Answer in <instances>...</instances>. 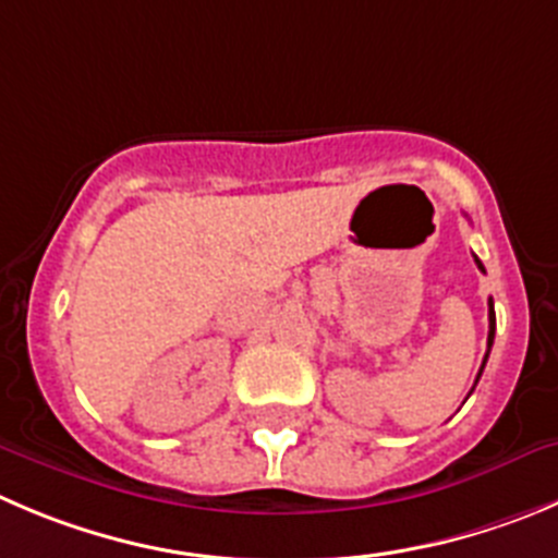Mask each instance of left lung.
<instances>
[{"label":"left lung","instance_id":"obj_1","mask_svg":"<svg viewBox=\"0 0 558 558\" xmlns=\"http://www.w3.org/2000/svg\"><path fill=\"white\" fill-rule=\"evenodd\" d=\"M474 259H476V265H480V270H485V265L480 263V257H474ZM487 306H490V310H487V320H490V331H487V353H485V362H487V355H490L493 333H496V312H493V299L487 301ZM485 362H482V369H485ZM482 369H480V375H482ZM480 375H476V380H480Z\"/></svg>","mask_w":558,"mask_h":558}]
</instances>
